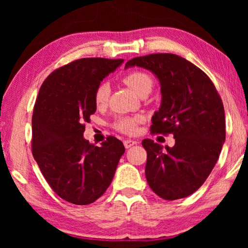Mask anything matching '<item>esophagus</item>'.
I'll list each match as a JSON object with an SVG mask.
<instances>
[{"instance_id":"esophagus-1","label":"esophagus","mask_w":248,"mask_h":248,"mask_svg":"<svg viewBox=\"0 0 248 248\" xmlns=\"http://www.w3.org/2000/svg\"><path fill=\"white\" fill-rule=\"evenodd\" d=\"M138 143H139V142L134 141V140H125L124 141V145H125V148H126V149H130L131 147H133V145L138 144Z\"/></svg>"}]
</instances>
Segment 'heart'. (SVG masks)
<instances>
[{"label": "heart", "mask_w": 248, "mask_h": 248, "mask_svg": "<svg viewBox=\"0 0 248 248\" xmlns=\"http://www.w3.org/2000/svg\"><path fill=\"white\" fill-rule=\"evenodd\" d=\"M124 82L130 89L137 94H141L145 90H151L152 79L147 72L143 71H133L124 77ZM109 96V86L103 82L98 86L94 93V103L98 107H103L107 104ZM142 121V117H120L115 122V127L118 131L126 134H134L137 132L138 124Z\"/></svg>", "instance_id": "heart-1"}]
</instances>
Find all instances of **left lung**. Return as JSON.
Here are the masks:
<instances>
[{"label":"left lung","instance_id":"obj_1","mask_svg":"<svg viewBox=\"0 0 248 248\" xmlns=\"http://www.w3.org/2000/svg\"><path fill=\"white\" fill-rule=\"evenodd\" d=\"M149 70L160 83L161 104L152 116V133H172L174 147L144 139L145 177L160 198L191 195L208 178L226 139L225 109L212 81L201 69L175 54L135 57L125 69Z\"/></svg>","mask_w":248,"mask_h":248}]
</instances>
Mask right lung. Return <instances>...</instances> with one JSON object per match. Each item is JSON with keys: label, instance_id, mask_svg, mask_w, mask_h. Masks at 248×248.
<instances>
[{"label": "right lung", "instance_id": "add662e5", "mask_svg": "<svg viewBox=\"0 0 248 248\" xmlns=\"http://www.w3.org/2000/svg\"><path fill=\"white\" fill-rule=\"evenodd\" d=\"M123 62L77 60L50 73L39 89L32 114L33 158L53 191L73 204H90L106 192L125 152L114 137L100 147L83 138V123L97 109L98 86Z\"/></svg>", "mask_w": 248, "mask_h": 248}]
</instances>
